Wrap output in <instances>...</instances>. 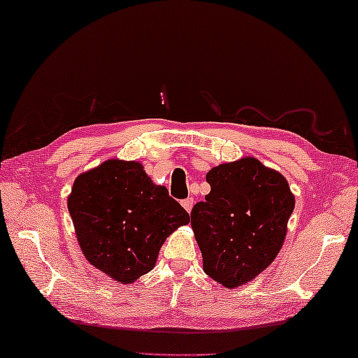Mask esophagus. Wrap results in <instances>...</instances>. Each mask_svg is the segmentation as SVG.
Segmentation results:
<instances>
[{
	"label": "esophagus",
	"mask_w": 358,
	"mask_h": 358,
	"mask_svg": "<svg viewBox=\"0 0 358 358\" xmlns=\"http://www.w3.org/2000/svg\"><path fill=\"white\" fill-rule=\"evenodd\" d=\"M194 198H187V200H184L182 201V206H184V210L190 214V211H192V208H194Z\"/></svg>",
	"instance_id": "34e87169"
}]
</instances>
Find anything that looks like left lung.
Wrapping results in <instances>:
<instances>
[{"label":"left lung","mask_w":358,"mask_h":358,"mask_svg":"<svg viewBox=\"0 0 358 358\" xmlns=\"http://www.w3.org/2000/svg\"><path fill=\"white\" fill-rule=\"evenodd\" d=\"M211 192L190 213L203 271L234 289L255 280L282 250L294 195L283 174L255 157L214 166Z\"/></svg>","instance_id":"8db88e82"}]
</instances>
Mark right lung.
I'll use <instances>...</instances> for the list:
<instances>
[{
	"mask_svg": "<svg viewBox=\"0 0 358 358\" xmlns=\"http://www.w3.org/2000/svg\"><path fill=\"white\" fill-rule=\"evenodd\" d=\"M76 240L90 264L131 285L155 267L164 240L190 216L139 162L110 158L75 179L67 198Z\"/></svg>",
	"mask_w": 358,
	"mask_h": 358,
	"instance_id": "add662e5",
	"label": "right lung"
}]
</instances>
